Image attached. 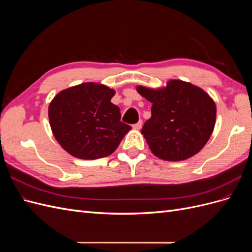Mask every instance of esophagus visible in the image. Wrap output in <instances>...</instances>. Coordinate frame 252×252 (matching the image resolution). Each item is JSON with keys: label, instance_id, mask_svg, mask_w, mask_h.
<instances>
[{"label": "esophagus", "instance_id": "34e87169", "mask_svg": "<svg viewBox=\"0 0 252 252\" xmlns=\"http://www.w3.org/2000/svg\"><path fill=\"white\" fill-rule=\"evenodd\" d=\"M142 124H143V122H142V120H140L138 123L134 124L132 127H133V129H136V130H139V129H141V127H142Z\"/></svg>", "mask_w": 252, "mask_h": 252}]
</instances>
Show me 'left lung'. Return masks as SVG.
<instances>
[{
  "label": "left lung",
  "mask_w": 252,
  "mask_h": 252,
  "mask_svg": "<svg viewBox=\"0 0 252 252\" xmlns=\"http://www.w3.org/2000/svg\"><path fill=\"white\" fill-rule=\"evenodd\" d=\"M152 103L151 118L142 134L156 157L183 161L196 155L208 142L216 124L217 107L212 98L192 84L170 80L166 87H136Z\"/></svg>",
  "instance_id": "1"
}]
</instances>
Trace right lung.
Here are the masks:
<instances>
[{
	"mask_svg": "<svg viewBox=\"0 0 252 252\" xmlns=\"http://www.w3.org/2000/svg\"><path fill=\"white\" fill-rule=\"evenodd\" d=\"M116 91L95 83H83L59 93L48 108L49 123L58 143L72 157L95 159L118 148L131 127L121 122L112 104Z\"/></svg>",
	"mask_w": 252,
	"mask_h": 252,
	"instance_id": "right-lung-1",
	"label": "right lung"
}]
</instances>
